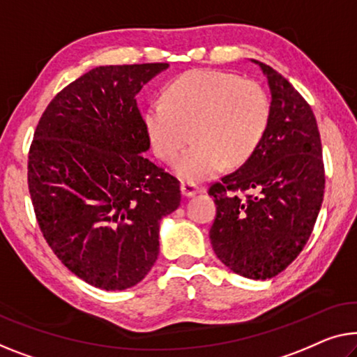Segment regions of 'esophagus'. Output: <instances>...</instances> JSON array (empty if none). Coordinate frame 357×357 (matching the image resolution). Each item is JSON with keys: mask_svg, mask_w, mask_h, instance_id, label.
<instances>
[{"mask_svg": "<svg viewBox=\"0 0 357 357\" xmlns=\"http://www.w3.org/2000/svg\"><path fill=\"white\" fill-rule=\"evenodd\" d=\"M199 190V185L190 183V181H183V183H181V194L184 197H194Z\"/></svg>", "mask_w": 357, "mask_h": 357, "instance_id": "esophagus-1", "label": "esophagus"}]
</instances>
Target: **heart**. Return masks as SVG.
Returning a JSON list of instances; mask_svg holds the SVG:
<instances>
[{"instance_id":"heart-1","label":"heart","mask_w":357,"mask_h":357,"mask_svg":"<svg viewBox=\"0 0 357 357\" xmlns=\"http://www.w3.org/2000/svg\"><path fill=\"white\" fill-rule=\"evenodd\" d=\"M153 152L176 163L183 179L215 176L227 163L242 165L258 147L269 120V99L253 79L216 70H190L165 89L146 110Z\"/></svg>"}]
</instances>
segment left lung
<instances>
[{
	"label": "left lung",
	"instance_id": "obj_1",
	"mask_svg": "<svg viewBox=\"0 0 357 357\" xmlns=\"http://www.w3.org/2000/svg\"><path fill=\"white\" fill-rule=\"evenodd\" d=\"M253 62L268 78V126L248 160L208 189L216 204L210 241L234 273L266 280L306 245L322 205L326 173L310 104L273 67Z\"/></svg>",
	"mask_w": 357,
	"mask_h": 357
}]
</instances>
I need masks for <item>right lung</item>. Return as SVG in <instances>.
Segmentation results:
<instances>
[{
	"label": "right lung",
	"instance_id": "1",
	"mask_svg": "<svg viewBox=\"0 0 357 357\" xmlns=\"http://www.w3.org/2000/svg\"><path fill=\"white\" fill-rule=\"evenodd\" d=\"M168 63L100 66L51 100L29 152V190L47 245L102 290L139 284L158 257L179 181L146 158L136 96Z\"/></svg>",
	"mask_w": 357,
	"mask_h": 357
}]
</instances>
